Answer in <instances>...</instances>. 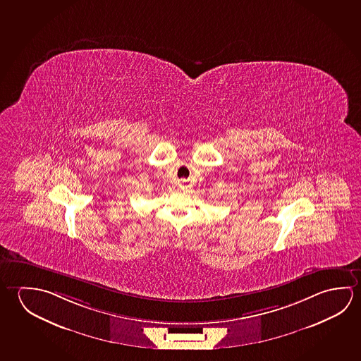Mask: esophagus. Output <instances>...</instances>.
Segmentation results:
<instances>
[{"instance_id":"obj_1","label":"esophagus","mask_w":361,"mask_h":361,"mask_svg":"<svg viewBox=\"0 0 361 361\" xmlns=\"http://www.w3.org/2000/svg\"><path fill=\"white\" fill-rule=\"evenodd\" d=\"M180 186H183V188H186V181H181V183H180Z\"/></svg>"}]
</instances>
